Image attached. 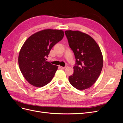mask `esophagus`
I'll return each mask as SVG.
<instances>
[{
    "mask_svg": "<svg viewBox=\"0 0 123 123\" xmlns=\"http://www.w3.org/2000/svg\"><path fill=\"white\" fill-rule=\"evenodd\" d=\"M66 67H67V66H65V67H62V66H59V68L62 69H65Z\"/></svg>",
    "mask_w": 123,
    "mask_h": 123,
    "instance_id": "34e87169",
    "label": "esophagus"
}]
</instances>
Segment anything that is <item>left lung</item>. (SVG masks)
I'll return each mask as SVG.
<instances>
[{
    "mask_svg": "<svg viewBox=\"0 0 123 123\" xmlns=\"http://www.w3.org/2000/svg\"><path fill=\"white\" fill-rule=\"evenodd\" d=\"M69 45L76 59L70 83L80 90L91 87L101 73L103 57L98 44L90 35L80 31H65Z\"/></svg>",
    "mask_w": 123,
    "mask_h": 123,
    "instance_id": "8db88e82",
    "label": "left lung"
}]
</instances>
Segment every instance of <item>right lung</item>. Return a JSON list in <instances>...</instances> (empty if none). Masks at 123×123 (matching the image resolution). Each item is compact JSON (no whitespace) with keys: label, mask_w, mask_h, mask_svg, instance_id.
Returning a JSON list of instances; mask_svg holds the SVG:
<instances>
[{"label":"right lung","mask_w":123,"mask_h":123,"mask_svg":"<svg viewBox=\"0 0 123 123\" xmlns=\"http://www.w3.org/2000/svg\"><path fill=\"white\" fill-rule=\"evenodd\" d=\"M64 36L61 30L45 29L25 40L18 56V65L25 79L36 87H42L53 78L58 66L47 62L52 47Z\"/></svg>","instance_id":"add662e5"}]
</instances>
